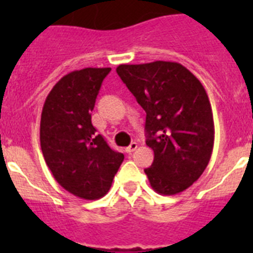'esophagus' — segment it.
<instances>
[{
	"mask_svg": "<svg viewBox=\"0 0 253 253\" xmlns=\"http://www.w3.org/2000/svg\"><path fill=\"white\" fill-rule=\"evenodd\" d=\"M136 150H138V143L132 142L130 146L126 148V152H127V154H132V152H134V151H136Z\"/></svg>",
	"mask_w": 253,
	"mask_h": 253,
	"instance_id": "1",
	"label": "esophagus"
}]
</instances>
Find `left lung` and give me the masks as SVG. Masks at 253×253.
<instances>
[{
    "instance_id": "obj_1",
    "label": "left lung",
    "mask_w": 253,
    "mask_h": 253,
    "mask_svg": "<svg viewBox=\"0 0 253 253\" xmlns=\"http://www.w3.org/2000/svg\"><path fill=\"white\" fill-rule=\"evenodd\" d=\"M117 73L147 113V146L154 163L144 169L155 192L174 196L196 182L214 147V119L201 81L174 61L121 64Z\"/></svg>"
}]
</instances>
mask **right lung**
<instances>
[{
	"mask_svg": "<svg viewBox=\"0 0 253 253\" xmlns=\"http://www.w3.org/2000/svg\"><path fill=\"white\" fill-rule=\"evenodd\" d=\"M110 71L84 68L65 75L51 89L42 110L45 164L67 192L83 200L105 196L125 159L91 125L95 98Z\"/></svg>",
	"mask_w": 253,
	"mask_h": 253,
	"instance_id": "add662e5",
	"label": "right lung"
}]
</instances>
